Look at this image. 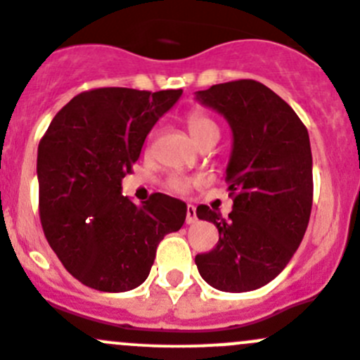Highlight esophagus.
<instances>
[{"mask_svg":"<svg viewBox=\"0 0 360 360\" xmlns=\"http://www.w3.org/2000/svg\"><path fill=\"white\" fill-rule=\"evenodd\" d=\"M197 223V210H195L193 205L186 207V224Z\"/></svg>","mask_w":360,"mask_h":360,"instance_id":"34e87169","label":"esophagus"}]
</instances>
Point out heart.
I'll list each match as a JSON object with an SVG mask.
<instances>
[{
    "label": "heart",
    "instance_id": "1",
    "mask_svg": "<svg viewBox=\"0 0 360 360\" xmlns=\"http://www.w3.org/2000/svg\"><path fill=\"white\" fill-rule=\"evenodd\" d=\"M186 127L190 130L191 137L197 141L198 144H202L207 137L210 136H219V127L217 123L210 118L209 115L202 111H191L186 115ZM200 184V179L197 177H188V176H179V174H174L169 179L165 181V188L170 193L176 195H184L191 190L193 186Z\"/></svg>",
    "mask_w": 360,
    "mask_h": 360
}]
</instances>
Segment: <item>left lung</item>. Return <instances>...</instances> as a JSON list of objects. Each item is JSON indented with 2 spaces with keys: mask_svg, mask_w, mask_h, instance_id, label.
<instances>
[{
  "mask_svg": "<svg viewBox=\"0 0 360 360\" xmlns=\"http://www.w3.org/2000/svg\"><path fill=\"white\" fill-rule=\"evenodd\" d=\"M233 132L226 183L228 217L207 205L198 219L219 231L216 248L197 254L202 278L226 292H245L274 281L303 240L314 202L310 137L300 116L256 79H235L197 92Z\"/></svg>",
  "mask_w": 360,
  "mask_h": 360,
  "instance_id": "1",
  "label": "left lung"
}]
</instances>
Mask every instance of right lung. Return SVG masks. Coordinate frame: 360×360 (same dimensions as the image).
<instances>
[{
  "label": "right lung",
  "instance_id": "add662e5",
  "mask_svg": "<svg viewBox=\"0 0 360 360\" xmlns=\"http://www.w3.org/2000/svg\"><path fill=\"white\" fill-rule=\"evenodd\" d=\"M183 90L103 86L78 94L38 146L39 221L50 248L82 284L123 292L143 284L157 248L186 219V203L153 193L141 207L122 195L144 139Z\"/></svg>",
  "mask_w": 360,
  "mask_h": 360
}]
</instances>
